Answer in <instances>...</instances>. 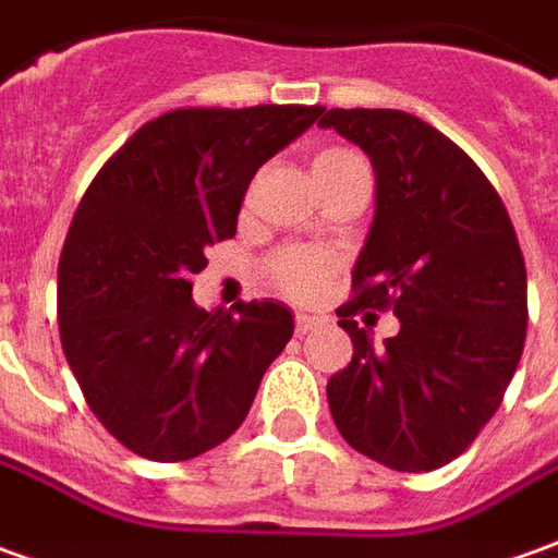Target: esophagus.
Returning a JSON list of instances; mask_svg holds the SVG:
<instances>
[{"mask_svg":"<svg viewBox=\"0 0 558 558\" xmlns=\"http://www.w3.org/2000/svg\"><path fill=\"white\" fill-rule=\"evenodd\" d=\"M320 324V317H311V314H295V332L299 336H305V332H311V329Z\"/></svg>","mask_w":558,"mask_h":558,"instance_id":"obj_1","label":"esophagus"}]
</instances>
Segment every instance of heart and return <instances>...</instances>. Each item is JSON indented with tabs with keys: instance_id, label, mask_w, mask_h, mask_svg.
I'll use <instances>...</instances> for the list:
<instances>
[{
	"instance_id": "heart-1",
	"label": "heart",
	"mask_w": 558,
	"mask_h": 558,
	"mask_svg": "<svg viewBox=\"0 0 558 558\" xmlns=\"http://www.w3.org/2000/svg\"><path fill=\"white\" fill-rule=\"evenodd\" d=\"M357 161L360 158L354 151L324 149L314 155L311 170H314L317 183H324V180L342 173L344 168H351ZM332 271H336V259L329 256L327 250L314 247H283L265 263V275L271 280V287L295 299V302H308L314 295H320L327 280L332 278Z\"/></svg>"
}]
</instances>
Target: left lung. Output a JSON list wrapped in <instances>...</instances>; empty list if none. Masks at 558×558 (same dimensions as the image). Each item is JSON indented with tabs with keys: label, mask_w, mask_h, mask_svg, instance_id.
<instances>
[{
	"label": "left lung",
	"mask_w": 558,
	"mask_h": 558,
	"mask_svg": "<svg viewBox=\"0 0 558 558\" xmlns=\"http://www.w3.org/2000/svg\"><path fill=\"white\" fill-rule=\"evenodd\" d=\"M320 124L375 168L373 229L336 311L354 357L327 381L332 422L385 468L437 470L480 437L522 357L529 283L517 229L486 173L427 121L329 109ZM363 307L401 317L385 349L356 327Z\"/></svg>",
	"instance_id": "obj_1"
}]
</instances>
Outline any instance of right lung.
<instances>
[{"label":"right lung","mask_w":558,"mask_h":558,"mask_svg":"<svg viewBox=\"0 0 558 558\" xmlns=\"http://www.w3.org/2000/svg\"><path fill=\"white\" fill-rule=\"evenodd\" d=\"M324 106L170 109L88 185L57 265L60 344L85 403L124 449L189 461L244 424L293 339L278 302L201 311L204 247L234 238L250 180Z\"/></svg>","instance_id":"obj_1"}]
</instances>
